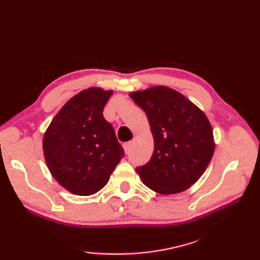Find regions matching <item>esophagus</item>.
<instances>
[{
  "instance_id": "34e87169",
  "label": "esophagus",
  "mask_w": 260,
  "mask_h": 260,
  "mask_svg": "<svg viewBox=\"0 0 260 260\" xmlns=\"http://www.w3.org/2000/svg\"><path fill=\"white\" fill-rule=\"evenodd\" d=\"M122 146H123V149H124L125 154H128V153L130 152V149H131V146H132V142H127V143H124Z\"/></svg>"
}]
</instances>
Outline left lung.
I'll return each mask as SVG.
<instances>
[{
	"label": "left lung",
	"instance_id": "1",
	"mask_svg": "<svg viewBox=\"0 0 260 260\" xmlns=\"http://www.w3.org/2000/svg\"><path fill=\"white\" fill-rule=\"evenodd\" d=\"M129 96L145 112L154 139L152 158L136 169L142 182L164 195L187 190L205 172L215 152L207 116L183 94L165 85Z\"/></svg>",
	"mask_w": 260,
	"mask_h": 260
}]
</instances>
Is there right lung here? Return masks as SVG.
<instances>
[{"instance_id": "obj_1", "label": "right lung", "mask_w": 260, "mask_h": 260, "mask_svg": "<svg viewBox=\"0 0 260 260\" xmlns=\"http://www.w3.org/2000/svg\"><path fill=\"white\" fill-rule=\"evenodd\" d=\"M113 90L89 88L73 96L55 115L43 136L51 175L70 193L95 194L108 182L124 155L103 109Z\"/></svg>"}]
</instances>
